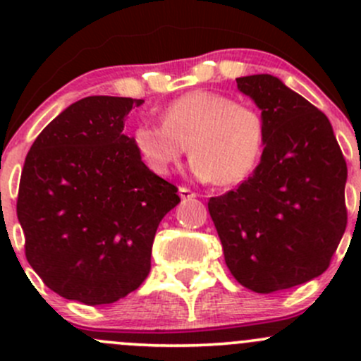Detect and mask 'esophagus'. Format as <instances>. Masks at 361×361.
<instances>
[{
  "label": "esophagus",
  "instance_id": "obj_1",
  "mask_svg": "<svg viewBox=\"0 0 361 361\" xmlns=\"http://www.w3.org/2000/svg\"><path fill=\"white\" fill-rule=\"evenodd\" d=\"M180 197L183 199V201H188V199H194V197H197V194H195V192H192L190 188H187V187H180Z\"/></svg>",
  "mask_w": 361,
  "mask_h": 361
}]
</instances>
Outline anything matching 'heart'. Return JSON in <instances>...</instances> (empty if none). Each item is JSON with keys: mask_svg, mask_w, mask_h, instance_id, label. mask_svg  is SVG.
I'll use <instances>...</instances> for the list:
<instances>
[{"mask_svg": "<svg viewBox=\"0 0 361 361\" xmlns=\"http://www.w3.org/2000/svg\"><path fill=\"white\" fill-rule=\"evenodd\" d=\"M264 136L257 108L213 90H192L164 108L162 123L137 126L133 143L155 174L171 173L190 150L195 176L231 187L250 176Z\"/></svg>", "mask_w": 361, "mask_h": 361, "instance_id": "heart-1", "label": "heart"}]
</instances>
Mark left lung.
Segmentation results:
<instances>
[{"label":"left lung","mask_w":361,"mask_h":361,"mask_svg":"<svg viewBox=\"0 0 361 361\" xmlns=\"http://www.w3.org/2000/svg\"><path fill=\"white\" fill-rule=\"evenodd\" d=\"M262 110L260 164L207 202L231 274L257 293L302 285L329 269L348 225V166L330 120L272 75L235 80Z\"/></svg>","instance_id":"left-lung-1"}]
</instances>
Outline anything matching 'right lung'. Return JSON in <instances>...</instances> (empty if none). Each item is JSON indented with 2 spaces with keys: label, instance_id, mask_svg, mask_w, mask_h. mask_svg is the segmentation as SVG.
Here are the masks:
<instances>
[{
  "label": "right lung",
  "instance_id": "add662e5",
  "mask_svg": "<svg viewBox=\"0 0 361 361\" xmlns=\"http://www.w3.org/2000/svg\"><path fill=\"white\" fill-rule=\"evenodd\" d=\"M143 99L90 96L39 133L20 174L25 258L52 292L87 305L140 288L178 188L141 160L123 122Z\"/></svg>",
  "mask_w": 361,
  "mask_h": 361
}]
</instances>
